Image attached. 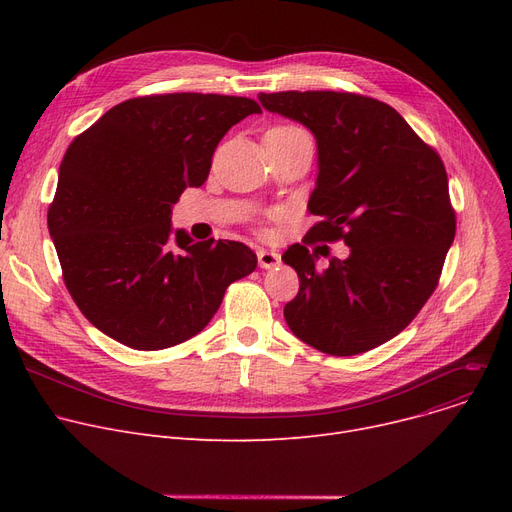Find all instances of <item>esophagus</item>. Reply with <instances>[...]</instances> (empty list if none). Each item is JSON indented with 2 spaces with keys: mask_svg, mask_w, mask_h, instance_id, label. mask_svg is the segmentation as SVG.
I'll use <instances>...</instances> for the list:
<instances>
[{
  "mask_svg": "<svg viewBox=\"0 0 512 512\" xmlns=\"http://www.w3.org/2000/svg\"><path fill=\"white\" fill-rule=\"evenodd\" d=\"M257 259H259V267H263V270H272V267L280 265V253H276V251L259 249Z\"/></svg>",
  "mask_w": 512,
  "mask_h": 512,
  "instance_id": "esophagus-1",
  "label": "esophagus"
}]
</instances>
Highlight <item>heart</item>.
Wrapping results in <instances>:
<instances>
[{
	"label": "heart",
	"mask_w": 512,
	"mask_h": 512,
	"mask_svg": "<svg viewBox=\"0 0 512 512\" xmlns=\"http://www.w3.org/2000/svg\"><path fill=\"white\" fill-rule=\"evenodd\" d=\"M278 128H294V126H278Z\"/></svg>",
	"instance_id": "obj_1"
}]
</instances>
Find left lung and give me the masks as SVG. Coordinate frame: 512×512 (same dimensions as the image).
<instances>
[{
	"label": "left lung",
	"mask_w": 512,
	"mask_h": 512,
	"mask_svg": "<svg viewBox=\"0 0 512 512\" xmlns=\"http://www.w3.org/2000/svg\"><path fill=\"white\" fill-rule=\"evenodd\" d=\"M259 101L307 126L317 141L307 209L319 222L282 255L301 280L284 307L286 324L321 353L371 351L405 330L438 286L456 232L442 159L378 99L282 91ZM336 239L352 255L317 271L308 245Z\"/></svg>",
	"instance_id": "left-lung-1"
}]
</instances>
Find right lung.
I'll return each mask as SVG.
<instances>
[{
    "instance_id": "obj_1",
    "label": "right lung",
    "mask_w": 512,
    "mask_h": 512,
    "mask_svg": "<svg viewBox=\"0 0 512 512\" xmlns=\"http://www.w3.org/2000/svg\"><path fill=\"white\" fill-rule=\"evenodd\" d=\"M257 101L213 93L134 97L70 143L47 211L70 297L110 338L161 351L199 334L257 255L236 240L172 232V207L201 186L224 134Z\"/></svg>"
}]
</instances>
